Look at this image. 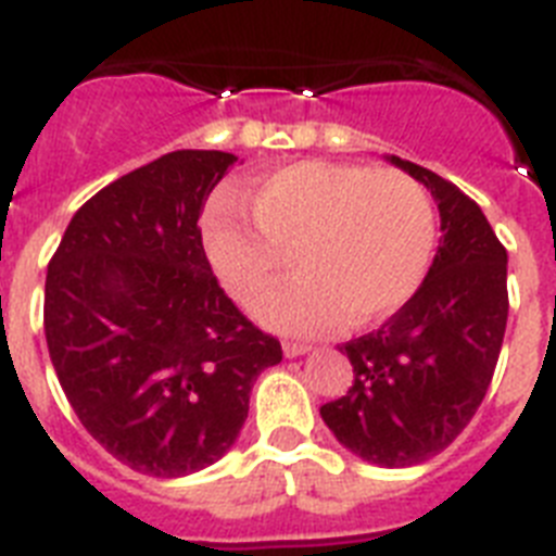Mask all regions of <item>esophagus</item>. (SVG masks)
Segmentation results:
<instances>
[{"instance_id": "34e87169", "label": "esophagus", "mask_w": 556, "mask_h": 556, "mask_svg": "<svg viewBox=\"0 0 556 556\" xmlns=\"http://www.w3.org/2000/svg\"><path fill=\"white\" fill-rule=\"evenodd\" d=\"M311 350L307 344H302V341H282V352L288 355V358H296V355H305V352Z\"/></svg>"}]
</instances>
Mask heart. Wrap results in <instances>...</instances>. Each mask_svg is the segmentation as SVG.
Returning a JSON list of instances; mask_svg holds the SVG:
<instances>
[{
    "instance_id": "b5f03b06",
    "label": "heart",
    "mask_w": 556,
    "mask_h": 556,
    "mask_svg": "<svg viewBox=\"0 0 556 556\" xmlns=\"http://www.w3.org/2000/svg\"><path fill=\"white\" fill-rule=\"evenodd\" d=\"M251 218L220 198L204 220L206 257L226 291L251 305L293 254L302 274L257 305L285 332L392 316L422 282L437 240L431 195L394 167L288 164L254 190Z\"/></svg>"
}]
</instances>
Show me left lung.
Segmentation results:
<instances>
[{"instance_id":"8db88e82","label":"left lung","mask_w":556,"mask_h":556,"mask_svg":"<svg viewBox=\"0 0 556 556\" xmlns=\"http://www.w3.org/2000/svg\"><path fill=\"white\" fill-rule=\"evenodd\" d=\"M392 164L431 190L445 235L417 293L378 330L341 344L355 380L318 412L355 456L412 467L445 451L479 412L509 293L506 249L479 204L433 170L400 156Z\"/></svg>"}]
</instances>
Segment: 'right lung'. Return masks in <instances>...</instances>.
Masks as SVG:
<instances>
[{
    "label": "right lung",
    "mask_w": 556,
    "mask_h": 556,
    "mask_svg": "<svg viewBox=\"0 0 556 556\" xmlns=\"http://www.w3.org/2000/svg\"><path fill=\"white\" fill-rule=\"evenodd\" d=\"M238 156L173 151L91 195L47 268L45 332L77 419L123 465L218 462L282 346L226 296L198 218Z\"/></svg>",
    "instance_id": "right-lung-1"
}]
</instances>
